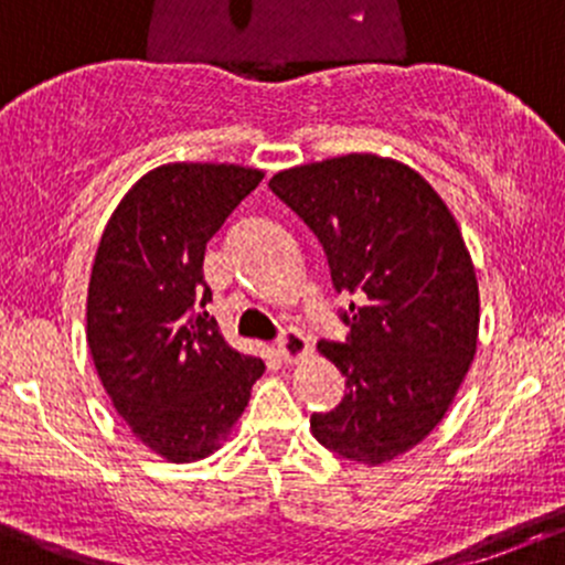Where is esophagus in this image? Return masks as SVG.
Listing matches in <instances>:
<instances>
[{
	"label": "esophagus",
	"mask_w": 565,
	"mask_h": 565,
	"mask_svg": "<svg viewBox=\"0 0 565 565\" xmlns=\"http://www.w3.org/2000/svg\"><path fill=\"white\" fill-rule=\"evenodd\" d=\"M277 353H280V359L285 364H296L301 362V359L310 356V340H307L301 331H285L280 337V342H277Z\"/></svg>",
	"instance_id": "obj_1"
}]
</instances>
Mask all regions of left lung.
Here are the masks:
<instances>
[{"label":"left lung","mask_w":565,"mask_h":565,"mask_svg":"<svg viewBox=\"0 0 565 565\" xmlns=\"http://www.w3.org/2000/svg\"><path fill=\"white\" fill-rule=\"evenodd\" d=\"M269 188L356 296L348 342H318L348 388L312 413V435L353 462H392L438 427L476 356L479 282L455 214L422 173L372 152L285 168Z\"/></svg>","instance_id":"obj_1"}]
</instances>
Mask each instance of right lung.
I'll use <instances>...</instances> for the list:
<instances>
[{
	"label": "right lung",
	"instance_id": "right-lung-1",
	"mask_svg": "<svg viewBox=\"0 0 565 565\" xmlns=\"http://www.w3.org/2000/svg\"><path fill=\"white\" fill-rule=\"evenodd\" d=\"M264 171L168 162L143 173L110 214L86 294V342L116 413L168 462L220 449L264 362L234 351L203 312L206 242Z\"/></svg>",
	"mask_w": 565,
	"mask_h": 565
}]
</instances>
